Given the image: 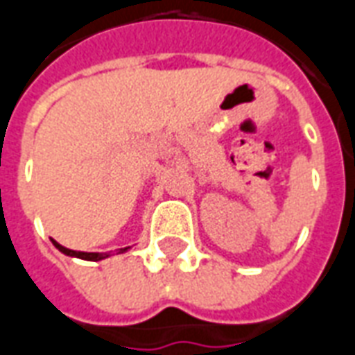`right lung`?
Instances as JSON below:
<instances>
[{
	"label": "right lung",
	"mask_w": 355,
	"mask_h": 355,
	"mask_svg": "<svg viewBox=\"0 0 355 355\" xmlns=\"http://www.w3.org/2000/svg\"><path fill=\"white\" fill-rule=\"evenodd\" d=\"M53 245L57 246L62 254H67V256H76V258H82V260H89V262H99V260H105V258H109V254H103V252H80V250H70L67 246L59 245L57 241H53ZM128 248H120V252H125Z\"/></svg>",
	"instance_id": "right-lung-1"
}]
</instances>
